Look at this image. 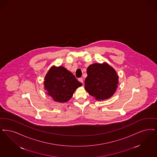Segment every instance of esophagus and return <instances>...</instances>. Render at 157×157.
Instances as JSON below:
<instances>
[{
  "mask_svg": "<svg viewBox=\"0 0 157 157\" xmlns=\"http://www.w3.org/2000/svg\"><path fill=\"white\" fill-rule=\"evenodd\" d=\"M78 81L80 82H81L82 83H83V79L81 78H79L78 79Z\"/></svg>",
  "mask_w": 157,
  "mask_h": 157,
  "instance_id": "34e87169",
  "label": "esophagus"
}]
</instances>
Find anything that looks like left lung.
I'll return each mask as SVG.
<instances>
[{
	"instance_id": "8db88e82",
	"label": "left lung",
	"mask_w": 157,
	"mask_h": 157,
	"mask_svg": "<svg viewBox=\"0 0 157 157\" xmlns=\"http://www.w3.org/2000/svg\"><path fill=\"white\" fill-rule=\"evenodd\" d=\"M87 74L85 89L96 100L107 99L115 93L119 76L109 64L95 63L90 65L87 68Z\"/></svg>"
}]
</instances>
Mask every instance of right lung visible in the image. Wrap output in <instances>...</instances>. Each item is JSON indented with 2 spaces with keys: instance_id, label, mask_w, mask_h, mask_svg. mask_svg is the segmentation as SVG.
I'll list each match as a JSON object with an SVG mask.
<instances>
[{
  "instance_id": "add662e5",
  "label": "right lung",
  "mask_w": 157,
  "mask_h": 157,
  "mask_svg": "<svg viewBox=\"0 0 157 157\" xmlns=\"http://www.w3.org/2000/svg\"><path fill=\"white\" fill-rule=\"evenodd\" d=\"M44 89L54 101L65 103L72 97L82 83L70 71L62 66L52 67L45 77Z\"/></svg>"
}]
</instances>
